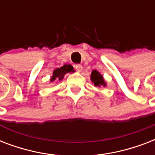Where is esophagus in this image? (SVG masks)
Listing matches in <instances>:
<instances>
[{
	"label": "esophagus",
	"instance_id": "34e87169",
	"mask_svg": "<svg viewBox=\"0 0 155 155\" xmlns=\"http://www.w3.org/2000/svg\"><path fill=\"white\" fill-rule=\"evenodd\" d=\"M75 68L76 69V70L78 71H82L83 70V67L80 64H76V65H75Z\"/></svg>",
	"mask_w": 155,
	"mask_h": 155
}]
</instances>
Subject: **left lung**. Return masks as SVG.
I'll return each mask as SVG.
<instances>
[{
    "instance_id": "left-lung-1",
    "label": "left lung",
    "mask_w": 155,
    "mask_h": 155,
    "mask_svg": "<svg viewBox=\"0 0 155 155\" xmlns=\"http://www.w3.org/2000/svg\"><path fill=\"white\" fill-rule=\"evenodd\" d=\"M91 80L94 84L96 87H105L106 82L103 78V75L97 71V70H93L91 73Z\"/></svg>"
}]
</instances>
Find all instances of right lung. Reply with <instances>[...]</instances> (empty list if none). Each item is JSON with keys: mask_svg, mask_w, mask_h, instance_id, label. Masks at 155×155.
Masks as SVG:
<instances>
[{"mask_svg": "<svg viewBox=\"0 0 155 155\" xmlns=\"http://www.w3.org/2000/svg\"><path fill=\"white\" fill-rule=\"evenodd\" d=\"M75 71L73 70V67L71 65H67L65 64L63 67H61L60 68H57L53 71V75H52L51 78V82H54V80H58L60 81L63 79L64 75L67 73L74 72Z\"/></svg>", "mask_w": 155, "mask_h": 155, "instance_id": "add662e5", "label": "right lung"}]
</instances>
